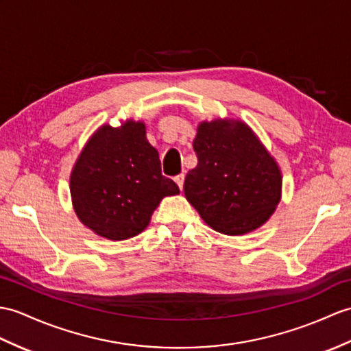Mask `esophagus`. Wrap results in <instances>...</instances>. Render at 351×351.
<instances>
[{
  "label": "esophagus",
  "instance_id": "1",
  "mask_svg": "<svg viewBox=\"0 0 351 351\" xmlns=\"http://www.w3.org/2000/svg\"><path fill=\"white\" fill-rule=\"evenodd\" d=\"M184 179H185V176L181 173V175H178V176H175V182L178 184V186H179V190H182L184 189Z\"/></svg>",
  "mask_w": 351,
  "mask_h": 351
}]
</instances>
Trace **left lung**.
I'll list each match as a JSON object with an SVG mask.
<instances>
[{"label": "left lung", "mask_w": 351, "mask_h": 351, "mask_svg": "<svg viewBox=\"0 0 351 351\" xmlns=\"http://www.w3.org/2000/svg\"><path fill=\"white\" fill-rule=\"evenodd\" d=\"M197 166L184 193L214 230L243 234L267 221L281 195L274 158L243 122H202L193 142Z\"/></svg>", "instance_id": "left-lung-1"}]
</instances>
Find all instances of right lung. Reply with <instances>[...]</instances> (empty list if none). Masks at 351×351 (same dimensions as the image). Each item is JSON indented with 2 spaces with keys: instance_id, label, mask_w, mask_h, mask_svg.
<instances>
[{
  "instance_id": "add662e5",
  "label": "right lung",
  "mask_w": 351,
  "mask_h": 351,
  "mask_svg": "<svg viewBox=\"0 0 351 351\" xmlns=\"http://www.w3.org/2000/svg\"><path fill=\"white\" fill-rule=\"evenodd\" d=\"M80 221L110 241L141 233L162 197L179 193L162 176L158 152L146 141L142 122L101 127L80 154L70 178Z\"/></svg>"
}]
</instances>
